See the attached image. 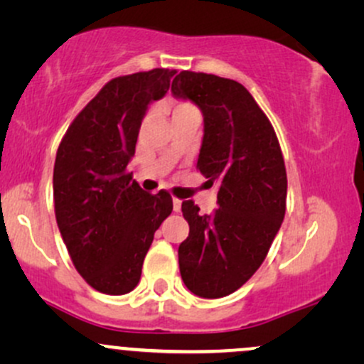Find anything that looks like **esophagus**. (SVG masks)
Returning a JSON list of instances; mask_svg holds the SVG:
<instances>
[{
	"label": "esophagus",
	"instance_id": "1",
	"mask_svg": "<svg viewBox=\"0 0 364 364\" xmlns=\"http://www.w3.org/2000/svg\"><path fill=\"white\" fill-rule=\"evenodd\" d=\"M173 210H174V212L181 210V200H178V198L173 200Z\"/></svg>",
	"mask_w": 364,
	"mask_h": 364
}]
</instances>
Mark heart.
Returning <instances> with one entry per match:
<instances>
[{
  "label": "heart",
  "instance_id": "b5f03b06",
  "mask_svg": "<svg viewBox=\"0 0 364 364\" xmlns=\"http://www.w3.org/2000/svg\"><path fill=\"white\" fill-rule=\"evenodd\" d=\"M173 109V118H178V116H186V114H198V111L195 109V106L188 102H174L171 106Z\"/></svg>",
  "mask_w": 364,
  "mask_h": 364
}]
</instances>
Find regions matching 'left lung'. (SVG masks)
<instances>
[{
	"instance_id": "left-lung-1",
	"label": "left lung",
	"mask_w": 364,
	"mask_h": 364,
	"mask_svg": "<svg viewBox=\"0 0 364 364\" xmlns=\"http://www.w3.org/2000/svg\"><path fill=\"white\" fill-rule=\"evenodd\" d=\"M171 92L190 99L203 114L196 168L219 185L212 215L191 200L181 210L190 235L178 250L185 286L215 299L240 289L265 260L286 214L287 176L277 136L240 82L181 72Z\"/></svg>"
}]
</instances>
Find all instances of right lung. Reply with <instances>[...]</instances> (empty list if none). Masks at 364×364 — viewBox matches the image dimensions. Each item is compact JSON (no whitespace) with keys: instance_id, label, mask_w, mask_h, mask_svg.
Segmentation results:
<instances>
[{"instance_id":"1","label":"right lung","mask_w":364,"mask_h":364,"mask_svg":"<svg viewBox=\"0 0 364 364\" xmlns=\"http://www.w3.org/2000/svg\"><path fill=\"white\" fill-rule=\"evenodd\" d=\"M174 70L112 78L70 124L56 152V223L75 269L104 294H127L162 220L173 212L168 191L149 195L133 179L139 129L149 104L164 97Z\"/></svg>"}]
</instances>
